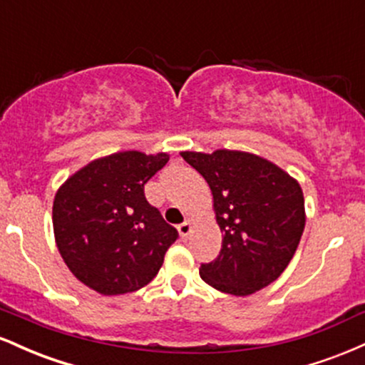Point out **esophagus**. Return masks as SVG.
<instances>
[{"mask_svg":"<svg viewBox=\"0 0 365 365\" xmlns=\"http://www.w3.org/2000/svg\"><path fill=\"white\" fill-rule=\"evenodd\" d=\"M178 232H180V237H182V238H188V235L192 233V221H185V223L180 225Z\"/></svg>","mask_w":365,"mask_h":365,"instance_id":"obj_1","label":"esophagus"}]
</instances>
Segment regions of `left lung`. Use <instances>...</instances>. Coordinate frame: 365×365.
Returning a JSON list of instances; mask_svg holds the SVG:
<instances>
[{"label":"left lung","instance_id":"8db88e82","mask_svg":"<svg viewBox=\"0 0 365 365\" xmlns=\"http://www.w3.org/2000/svg\"><path fill=\"white\" fill-rule=\"evenodd\" d=\"M212 192L221 252L200 264V278L216 290L245 297L278 279L290 264L305 226L299 182L267 159L242 150L182 153Z\"/></svg>","mask_w":365,"mask_h":365}]
</instances>
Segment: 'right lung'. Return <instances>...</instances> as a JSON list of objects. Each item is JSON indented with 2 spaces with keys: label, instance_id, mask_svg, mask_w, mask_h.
<instances>
[{
  "label": "right lung",
  "instance_id": "obj_1",
  "mask_svg": "<svg viewBox=\"0 0 365 365\" xmlns=\"http://www.w3.org/2000/svg\"><path fill=\"white\" fill-rule=\"evenodd\" d=\"M170 156L125 150L96 159L60 187L53 230L68 269L101 295L153 282L178 232L150 206L144 185Z\"/></svg>",
  "mask_w": 365,
  "mask_h": 365
}]
</instances>
